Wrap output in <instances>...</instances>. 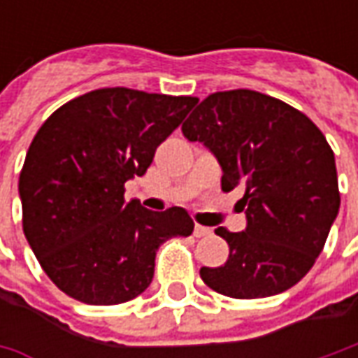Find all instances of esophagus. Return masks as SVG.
Masks as SVG:
<instances>
[{
    "instance_id": "esophagus-1",
    "label": "esophagus",
    "mask_w": 358,
    "mask_h": 358,
    "mask_svg": "<svg viewBox=\"0 0 358 358\" xmlns=\"http://www.w3.org/2000/svg\"><path fill=\"white\" fill-rule=\"evenodd\" d=\"M195 237H207V235H211V229L209 227H203V225H195Z\"/></svg>"
}]
</instances>
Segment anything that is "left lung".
<instances>
[{"instance_id": "1", "label": "left lung", "mask_w": 358, "mask_h": 358, "mask_svg": "<svg viewBox=\"0 0 358 358\" xmlns=\"http://www.w3.org/2000/svg\"><path fill=\"white\" fill-rule=\"evenodd\" d=\"M183 135L213 153L221 189L239 187L247 227L227 241L221 267H201L207 287L233 299L279 295L301 281L341 207L335 153L305 113L251 90L217 91L183 123Z\"/></svg>"}]
</instances>
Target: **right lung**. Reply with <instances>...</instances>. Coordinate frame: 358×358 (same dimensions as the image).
Here are the masks:
<instances>
[{"label":"right lung","instance_id":"1","mask_svg":"<svg viewBox=\"0 0 358 358\" xmlns=\"http://www.w3.org/2000/svg\"><path fill=\"white\" fill-rule=\"evenodd\" d=\"M195 103L105 87L62 105L35 133L20 175L23 233L65 295L87 305L131 301L151 285L159 247L193 233L185 209L149 211L123 193Z\"/></svg>","mask_w":358,"mask_h":358}]
</instances>
